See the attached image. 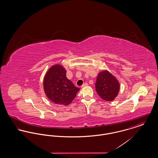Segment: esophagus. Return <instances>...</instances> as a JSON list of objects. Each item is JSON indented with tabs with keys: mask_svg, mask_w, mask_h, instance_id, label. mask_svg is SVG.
I'll return each mask as SVG.
<instances>
[{
	"mask_svg": "<svg viewBox=\"0 0 158 158\" xmlns=\"http://www.w3.org/2000/svg\"><path fill=\"white\" fill-rule=\"evenodd\" d=\"M88 85V84L87 83H85L84 84H83L82 86V88H85V87H86V86H87Z\"/></svg>",
	"mask_w": 158,
	"mask_h": 158,
	"instance_id": "esophagus-1",
	"label": "esophagus"
}]
</instances>
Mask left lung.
Wrapping results in <instances>:
<instances>
[{
    "mask_svg": "<svg viewBox=\"0 0 158 158\" xmlns=\"http://www.w3.org/2000/svg\"><path fill=\"white\" fill-rule=\"evenodd\" d=\"M120 85L117 79L108 70L98 73L95 83V90L98 95L106 101H113L118 94Z\"/></svg>",
    "mask_w": 158,
    "mask_h": 158,
    "instance_id": "left-lung-1",
    "label": "left lung"
}]
</instances>
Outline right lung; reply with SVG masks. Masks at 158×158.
<instances>
[{
    "label": "right lung",
    "instance_id": "add662e5",
    "mask_svg": "<svg viewBox=\"0 0 158 158\" xmlns=\"http://www.w3.org/2000/svg\"><path fill=\"white\" fill-rule=\"evenodd\" d=\"M45 95L58 105H69L80 90L66 77L65 68L59 64L53 65L47 70L43 81Z\"/></svg>",
    "mask_w": 158,
    "mask_h": 158
}]
</instances>
